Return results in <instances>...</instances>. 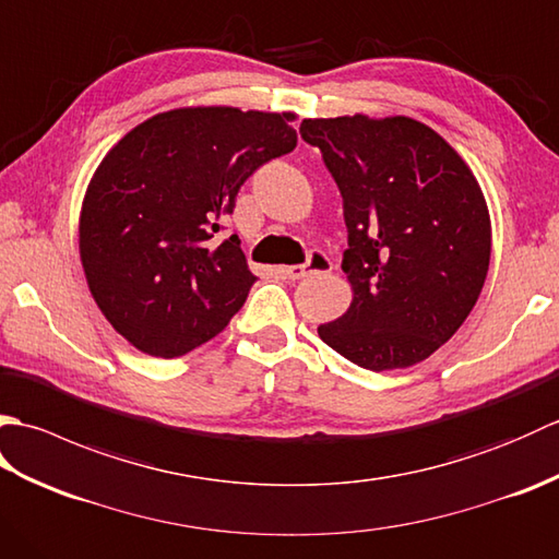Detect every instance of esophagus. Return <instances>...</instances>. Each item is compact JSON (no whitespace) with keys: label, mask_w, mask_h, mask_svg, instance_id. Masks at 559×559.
<instances>
[{"label":"esophagus","mask_w":559,"mask_h":559,"mask_svg":"<svg viewBox=\"0 0 559 559\" xmlns=\"http://www.w3.org/2000/svg\"><path fill=\"white\" fill-rule=\"evenodd\" d=\"M331 269H334V264H331V259L324 252H319V249H314V252H310V257H307L305 264L288 266L286 273H288V278L300 281V278L312 276V273H329Z\"/></svg>","instance_id":"34e87169"}]
</instances>
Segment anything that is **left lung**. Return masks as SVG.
I'll return each mask as SVG.
<instances>
[{"instance_id": "obj_1", "label": "left lung", "mask_w": 559, "mask_h": 559, "mask_svg": "<svg viewBox=\"0 0 559 559\" xmlns=\"http://www.w3.org/2000/svg\"><path fill=\"white\" fill-rule=\"evenodd\" d=\"M343 197L348 312L319 338L372 372L420 362L456 334L490 266L478 180L435 129L411 117L302 120Z\"/></svg>"}]
</instances>
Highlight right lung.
<instances>
[{"label":"right lung","mask_w":559,"mask_h":559,"mask_svg":"<svg viewBox=\"0 0 559 559\" xmlns=\"http://www.w3.org/2000/svg\"><path fill=\"white\" fill-rule=\"evenodd\" d=\"M293 115L182 108L134 127L98 165L81 209L91 295L141 353L180 358L240 312L257 276L221 237L240 187L298 146Z\"/></svg>","instance_id":"obj_1"}]
</instances>
